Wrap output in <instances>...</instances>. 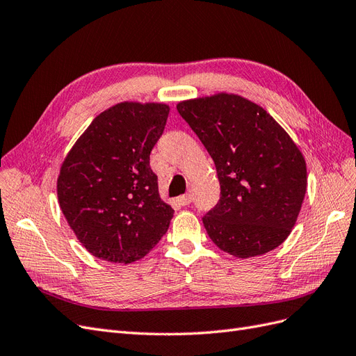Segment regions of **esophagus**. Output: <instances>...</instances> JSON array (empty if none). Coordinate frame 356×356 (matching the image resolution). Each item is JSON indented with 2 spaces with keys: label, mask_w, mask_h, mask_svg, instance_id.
Here are the masks:
<instances>
[{
  "label": "esophagus",
  "mask_w": 356,
  "mask_h": 356,
  "mask_svg": "<svg viewBox=\"0 0 356 356\" xmlns=\"http://www.w3.org/2000/svg\"><path fill=\"white\" fill-rule=\"evenodd\" d=\"M191 196L190 195H184V196H179L178 197V203L181 204V207H187V204L191 203Z\"/></svg>",
  "instance_id": "34e87169"
}]
</instances>
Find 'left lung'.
Masks as SVG:
<instances>
[{"label": "left lung", "instance_id": "left-lung-1", "mask_svg": "<svg viewBox=\"0 0 356 356\" xmlns=\"http://www.w3.org/2000/svg\"><path fill=\"white\" fill-rule=\"evenodd\" d=\"M212 157L221 197L203 220L209 238L233 257L263 255L293 230L307 187L300 148L263 106L234 93L177 105Z\"/></svg>", "mask_w": 356, "mask_h": 356}]
</instances>
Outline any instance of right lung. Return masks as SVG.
<instances>
[{
    "label": "right lung",
    "instance_id": "1",
    "mask_svg": "<svg viewBox=\"0 0 356 356\" xmlns=\"http://www.w3.org/2000/svg\"><path fill=\"white\" fill-rule=\"evenodd\" d=\"M168 115L166 104H115L93 118L62 161L59 207L96 258L141 260L168 232L174 209L160 199L149 168Z\"/></svg>",
    "mask_w": 356,
    "mask_h": 356
}]
</instances>
